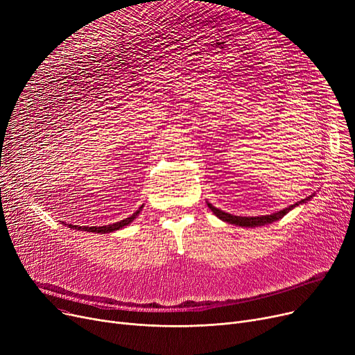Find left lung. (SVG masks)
<instances>
[{"instance_id": "8db88e82", "label": "left lung", "mask_w": 355, "mask_h": 355, "mask_svg": "<svg viewBox=\"0 0 355 355\" xmlns=\"http://www.w3.org/2000/svg\"><path fill=\"white\" fill-rule=\"evenodd\" d=\"M312 197V196H311ZM311 197H306L301 201H297L295 204H292V206L284 209V210H279V211H275V213H270V214H266V216H236V214H230V213H226L217 207H214L213 204L207 202L210 210L218 217L221 218L223 221L226 223H230V225H236V226H243V227H256V226H263V225H269V223H273L279 218H282L286 213H289L293 207H296L297 204H302L305 202L306 200H309Z\"/></svg>"}]
</instances>
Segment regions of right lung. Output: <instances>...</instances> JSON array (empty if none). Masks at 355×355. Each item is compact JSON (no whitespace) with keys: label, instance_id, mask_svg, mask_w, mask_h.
Wrapping results in <instances>:
<instances>
[{"label":"right lung","instance_id":"right-lung-1","mask_svg":"<svg viewBox=\"0 0 355 355\" xmlns=\"http://www.w3.org/2000/svg\"><path fill=\"white\" fill-rule=\"evenodd\" d=\"M142 210V207H139V210H137L132 216H129L121 221H116V223H112V225H105V226H74V225H69V227H73V229H78V230H85V232H92V233H112L115 230H119L125 226H128L129 223H132V220L139 214V211Z\"/></svg>","mask_w":355,"mask_h":355}]
</instances>
